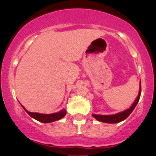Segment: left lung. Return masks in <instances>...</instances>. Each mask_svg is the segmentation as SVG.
Listing matches in <instances>:
<instances>
[{
  "instance_id": "obj_1",
  "label": "left lung",
  "mask_w": 156,
  "mask_h": 156,
  "mask_svg": "<svg viewBox=\"0 0 156 156\" xmlns=\"http://www.w3.org/2000/svg\"><path fill=\"white\" fill-rule=\"evenodd\" d=\"M141 94V82H140V92L138 94V97H136V100L134 101V103H133V105L131 106V107L128 109L125 110V111L122 112H119L118 114L115 115H93L94 118L97 119V121L101 122H105V123H110V124H114V123H118V122H120L126 119L129 115H130V113L133 112V110L134 109V108L136 107V104H137L138 101L140 100V97Z\"/></svg>"
}]
</instances>
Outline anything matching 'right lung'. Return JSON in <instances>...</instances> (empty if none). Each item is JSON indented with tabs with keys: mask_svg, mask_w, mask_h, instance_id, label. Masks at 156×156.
<instances>
[{
	"mask_svg": "<svg viewBox=\"0 0 156 156\" xmlns=\"http://www.w3.org/2000/svg\"><path fill=\"white\" fill-rule=\"evenodd\" d=\"M23 106V108H24L25 111L31 116L33 119H36L38 122H42V123H50V122H55V121H57L59 119H62L64 116L66 114V111L65 109H62V111L59 112L53 113V114H40V113L37 112H30L27 111L26 108H24V106Z\"/></svg>",
	"mask_w": 156,
	"mask_h": 156,
	"instance_id": "right-lung-1",
	"label": "right lung"
}]
</instances>
